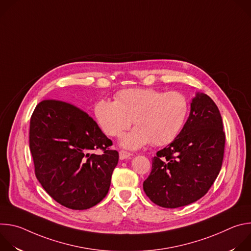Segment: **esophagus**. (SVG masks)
<instances>
[{"label": "esophagus", "instance_id": "1", "mask_svg": "<svg viewBox=\"0 0 251 251\" xmlns=\"http://www.w3.org/2000/svg\"><path fill=\"white\" fill-rule=\"evenodd\" d=\"M131 153H129V152H127V151H120L119 152V158H120V160H125V159H130L131 158Z\"/></svg>", "mask_w": 251, "mask_h": 251}]
</instances>
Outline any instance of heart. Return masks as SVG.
Here are the masks:
<instances>
[{"label": "heart", "instance_id": "1", "mask_svg": "<svg viewBox=\"0 0 251 251\" xmlns=\"http://www.w3.org/2000/svg\"><path fill=\"white\" fill-rule=\"evenodd\" d=\"M189 110L188 98L178 91L130 88L118 91L114 101H98L94 113L110 137H120L133 120L136 128L122 138L121 145L136 150L149 143L155 146L169 144L184 127Z\"/></svg>", "mask_w": 251, "mask_h": 251}]
</instances>
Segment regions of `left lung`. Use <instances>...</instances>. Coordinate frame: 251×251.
Masks as SVG:
<instances>
[{
  "label": "left lung",
  "instance_id": "8db88e82",
  "mask_svg": "<svg viewBox=\"0 0 251 251\" xmlns=\"http://www.w3.org/2000/svg\"><path fill=\"white\" fill-rule=\"evenodd\" d=\"M226 135L213 100L198 92L182 131L152 159V171L143 183L156 204L176 208L202 198L222 169Z\"/></svg>",
  "mask_w": 251,
  "mask_h": 251
}]
</instances>
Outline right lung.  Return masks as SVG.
<instances>
[{"instance_id": "right-lung-1", "label": "right lung", "mask_w": 251, "mask_h": 251, "mask_svg": "<svg viewBox=\"0 0 251 251\" xmlns=\"http://www.w3.org/2000/svg\"><path fill=\"white\" fill-rule=\"evenodd\" d=\"M97 123L76 106L40 102L30 118L29 149L35 176L58 203L87 209L107 195L119 154ZM97 149L100 155L92 154Z\"/></svg>"}]
</instances>
